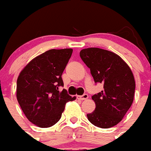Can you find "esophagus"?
<instances>
[{"mask_svg": "<svg viewBox=\"0 0 151 151\" xmlns=\"http://www.w3.org/2000/svg\"><path fill=\"white\" fill-rule=\"evenodd\" d=\"M77 98L81 101H85V100L88 99V94H84L83 95H80V96H77Z\"/></svg>", "mask_w": 151, "mask_h": 151, "instance_id": "1", "label": "esophagus"}]
</instances>
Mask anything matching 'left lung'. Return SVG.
Listing matches in <instances>:
<instances>
[{
  "label": "left lung",
  "mask_w": 151,
  "mask_h": 151,
  "mask_svg": "<svg viewBox=\"0 0 151 151\" xmlns=\"http://www.w3.org/2000/svg\"><path fill=\"white\" fill-rule=\"evenodd\" d=\"M80 57L90 69L94 82L104 89L92 95L96 108L87 114L91 123L102 129L117 125L132 104L135 82L132 72L119 56L97 47L83 49Z\"/></svg>",
  "instance_id": "left-lung-1"
}]
</instances>
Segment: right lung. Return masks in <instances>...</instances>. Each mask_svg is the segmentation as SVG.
Returning <instances> with one entry per match:
<instances>
[{
    "label": "right lung",
    "instance_id": "1",
    "mask_svg": "<svg viewBox=\"0 0 151 151\" xmlns=\"http://www.w3.org/2000/svg\"><path fill=\"white\" fill-rule=\"evenodd\" d=\"M73 49H51L29 63L17 79V97L27 119L37 126L48 128L60 119L65 105L74 101L63 87L62 74Z\"/></svg>",
    "mask_w": 151,
    "mask_h": 151
}]
</instances>
